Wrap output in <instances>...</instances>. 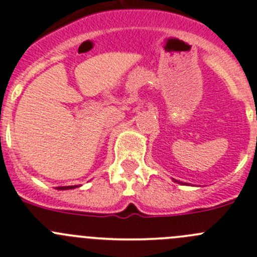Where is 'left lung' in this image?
<instances>
[{
    "label": "left lung",
    "instance_id": "8db88e82",
    "mask_svg": "<svg viewBox=\"0 0 257 257\" xmlns=\"http://www.w3.org/2000/svg\"><path fill=\"white\" fill-rule=\"evenodd\" d=\"M174 181H175V183H179V184H181V185H184L183 183H180V181H177V180H174Z\"/></svg>",
    "mask_w": 257,
    "mask_h": 257
}]
</instances>
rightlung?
<instances>
[{
  "label": "right lung",
  "instance_id": "1",
  "mask_svg": "<svg viewBox=\"0 0 257 257\" xmlns=\"http://www.w3.org/2000/svg\"><path fill=\"white\" fill-rule=\"evenodd\" d=\"M77 188V186H59L58 190H67V189H74Z\"/></svg>",
  "mask_w": 257,
  "mask_h": 257
}]
</instances>
